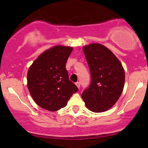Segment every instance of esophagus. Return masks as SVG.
<instances>
[{"label":"esophagus","mask_w":148,"mask_h":148,"mask_svg":"<svg viewBox=\"0 0 148 148\" xmlns=\"http://www.w3.org/2000/svg\"><path fill=\"white\" fill-rule=\"evenodd\" d=\"M75 85H76L77 87L78 88H80V83H79V82H77V83H75Z\"/></svg>","instance_id":"34e87169"}]
</instances>
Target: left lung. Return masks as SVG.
Returning a JSON list of instances; mask_svg holds the SVG:
<instances>
[{
	"mask_svg": "<svg viewBox=\"0 0 148 148\" xmlns=\"http://www.w3.org/2000/svg\"><path fill=\"white\" fill-rule=\"evenodd\" d=\"M90 68L92 82L82 97L87 108L102 112L114 106L120 98L125 85L124 68L110 50L101 44L83 47Z\"/></svg>",
	"mask_w": 148,
	"mask_h": 148,
	"instance_id": "1",
	"label": "left lung"
}]
</instances>
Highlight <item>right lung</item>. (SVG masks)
Masks as SVG:
<instances>
[{
    "label": "right lung",
    "instance_id": "obj_1",
    "mask_svg": "<svg viewBox=\"0 0 148 148\" xmlns=\"http://www.w3.org/2000/svg\"><path fill=\"white\" fill-rule=\"evenodd\" d=\"M71 46H54L38 56L27 71V88L41 108L57 111L67 104L78 88L69 79L65 64L73 51Z\"/></svg>",
    "mask_w": 148,
    "mask_h": 148
}]
</instances>
